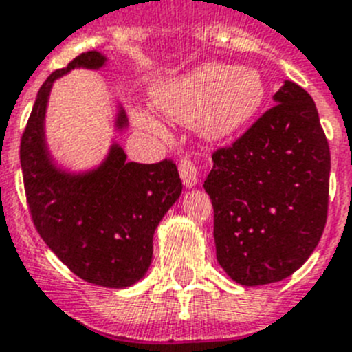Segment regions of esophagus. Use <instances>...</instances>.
<instances>
[{"label":"esophagus","mask_w":352,"mask_h":352,"mask_svg":"<svg viewBox=\"0 0 352 352\" xmlns=\"http://www.w3.org/2000/svg\"><path fill=\"white\" fill-rule=\"evenodd\" d=\"M179 172H180V179L184 182L186 188H195L198 182V168L195 166V163L191 159L184 157L180 159L179 163Z\"/></svg>","instance_id":"1"}]
</instances>
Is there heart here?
Masks as SVG:
<instances>
[{"instance_id":"1","label":"heart","mask_w":352,"mask_h":352,"mask_svg":"<svg viewBox=\"0 0 352 352\" xmlns=\"http://www.w3.org/2000/svg\"><path fill=\"white\" fill-rule=\"evenodd\" d=\"M152 100L173 120L195 124L212 140L244 129L265 100V83L253 67L207 63L152 90ZM143 129L157 133L159 125L145 113L136 115Z\"/></svg>"}]
</instances>
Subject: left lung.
<instances>
[{
    "label": "left lung",
    "instance_id": "1",
    "mask_svg": "<svg viewBox=\"0 0 352 352\" xmlns=\"http://www.w3.org/2000/svg\"><path fill=\"white\" fill-rule=\"evenodd\" d=\"M274 106L212 154L204 188L216 256L241 285L280 282L319 244L329 198V145L310 94L285 81Z\"/></svg>",
    "mask_w": 352,
    "mask_h": 352
}]
</instances>
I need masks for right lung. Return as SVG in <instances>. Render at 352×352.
Listing matches in <instances>:
<instances>
[{"instance_id":"add662e5","label":"right lung","mask_w":352,"mask_h":352,"mask_svg":"<svg viewBox=\"0 0 352 352\" xmlns=\"http://www.w3.org/2000/svg\"><path fill=\"white\" fill-rule=\"evenodd\" d=\"M104 63L106 56L88 51L45 79L21 138V168L33 225L51 252L85 282L124 289L148 271L154 232L182 193V182L172 159L129 163L117 143L90 172L69 173L54 166L44 136L54 79L76 67L100 69ZM125 125L120 109L117 129Z\"/></svg>"}]
</instances>
